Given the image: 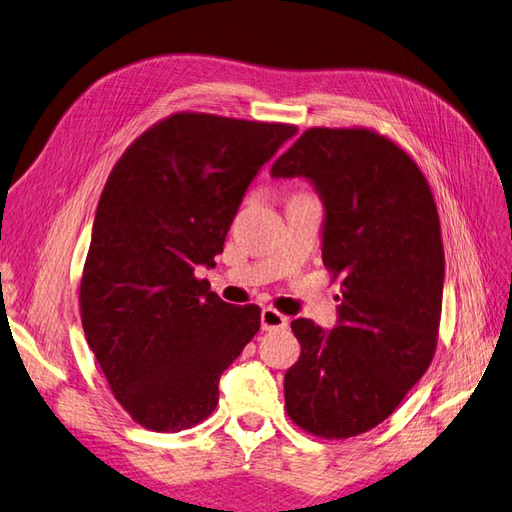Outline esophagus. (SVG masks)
<instances>
[{"mask_svg":"<svg viewBox=\"0 0 512 512\" xmlns=\"http://www.w3.org/2000/svg\"><path fill=\"white\" fill-rule=\"evenodd\" d=\"M260 324L262 331H277V329H286L288 327V316L280 314L273 307H265L260 314Z\"/></svg>","mask_w":512,"mask_h":512,"instance_id":"1","label":"esophagus"}]
</instances>
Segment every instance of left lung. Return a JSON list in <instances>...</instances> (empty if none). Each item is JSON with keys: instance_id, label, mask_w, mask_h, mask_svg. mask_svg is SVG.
Wrapping results in <instances>:
<instances>
[{"instance_id": "left-lung-1", "label": "left lung", "mask_w": 512, "mask_h": 512, "mask_svg": "<svg viewBox=\"0 0 512 512\" xmlns=\"http://www.w3.org/2000/svg\"><path fill=\"white\" fill-rule=\"evenodd\" d=\"M307 177L327 218L322 262L342 280L339 322L292 320L301 356L284 376L286 412L318 438L346 440L389 418L438 346L444 247L423 170L369 128H309L271 166Z\"/></svg>"}]
</instances>
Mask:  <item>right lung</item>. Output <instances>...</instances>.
<instances>
[{"label":"right lung","mask_w":512,"mask_h":512,"mask_svg":"<svg viewBox=\"0 0 512 512\" xmlns=\"http://www.w3.org/2000/svg\"><path fill=\"white\" fill-rule=\"evenodd\" d=\"M297 126L175 113L123 151L102 190L79 303L87 344L119 406L181 431L218 406L220 376L260 329L198 280L222 254L247 185Z\"/></svg>","instance_id":"1"}]
</instances>
